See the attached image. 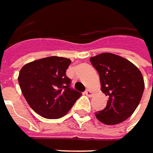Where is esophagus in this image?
<instances>
[{"label":"esophagus","instance_id":"34e87169","mask_svg":"<svg viewBox=\"0 0 153 153\" xmlns=\"http://www.w3.org/2000/svg\"><path fill=\"white\" fill-rule=\"evenodd\" d=\"M85 95H87L88 97H91L92 95L94 94V92L92 91V90H90V89H86L85 92Z\"/></svg>","mask_w":153,"mask_h":153}]
</instances>
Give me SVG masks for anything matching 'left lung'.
<instances>
[{
	"label": "left lung",
	"mask_w": 153,
	"mask_h": 153,
	"mask_svg": "<svg viewBox=\"0 0 153 153\" xmlns=\"http://www.w3.org/2000/svg\"><path fill=\"white\" fill-rule=\"evenodd\" d=\"M100 74L101 91L108 97L106 106L96 112L105 125H117L127 120L136 110L145 89L141 72L128 59L103 53L90 58Z\"/></svg>",
	"instance_id": "left-lung-1"
}]
</instances>
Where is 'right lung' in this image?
<instances>
[{
	"label": "right lung",
	"instance_id": "obj_1",
	"mask_svg": "<svg viewBox=\"0 0 153 153\" xmlns=\"http://www.w3.org/2000/svg\"><path fill=\"white\" fill-rule=\"evenodd\" d=\"M68 58L50 56L29 62L20 71L18 81L24 98L32 109L46 119L66 115L81 94L70 87L66 71Z\"/></svg>",
	"mask_w": 153,
	"mask_h": 153
}]
</instances>
